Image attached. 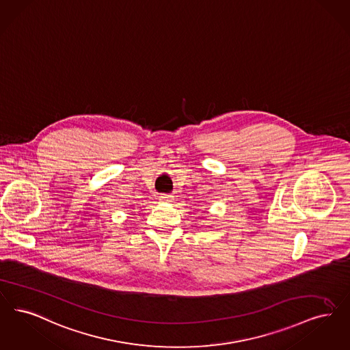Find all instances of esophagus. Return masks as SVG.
<instances>
[{
	"label": "esophagus",
	"mask_w": 350,
	"mask_h": 350,
	"mask_svg": "<svg viewBox=\"0 0 350 350\" xmlns=\"http://www.w3.org/2000/svg\"><path fill=\"white\" fill-rule=\"evenodd\" d=\"M169 196L167 194H161V196H159V199L161 200V202H167L168 200Z\"/></svg>",
	"instance_id": "obj_1"
}]
</instances>
